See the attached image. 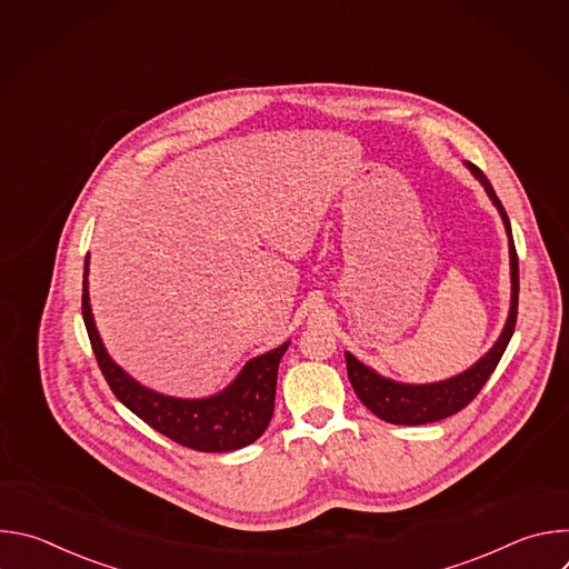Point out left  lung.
<instances>
[{
	"label": "left lung",
	"mask_w": 569,
	"mask_h": 569,
	"mask_svg": "<svg viewBox=\"0 0 569 569\" xmlns=\"http://www.w3.org/2000/svg\"><path fill=\"white\" fill-rule=\"evenodd\" d=\"M466 167L470 169V173L481 182L483 191L489 193V198L493 200V204L498 207L502 220H505V229L509 236V257H511V308H509V317L505 329L498 338V342L493 345V349L481 356L470 369H466L463 373L441 380V382H430V385H405V382H396L389 380L380 373H376L373 369H369L367 365H362L356 356L345 353L347 356V371H349V380L358 393V398L362 400V405L382 421L393 423V426H423V423H435L441 419H448L452 415H457L459 410H463L466 405L479 393V389L483 387V382L491 378V373L496 371L500 358L505 356L509 340L516 331V319H518V290H520V279H518V254H516V246H513V233H511V222L509 216L502 207V202L498 200L489 178H486L475 164L466 161Z\"/></svg>",
	"instance_id": "8db88e82"
}]
</instances>
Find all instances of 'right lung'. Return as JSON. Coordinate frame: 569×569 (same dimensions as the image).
<instances>
[{
	"instance_id": "add662e5",
	"label": "right lung",
	"mask_w": 569,
	"mask_h": 569,
	"mask_svg": "<svg viewBox=\"0 0 569 569\" xmlns=\"http://www.w3.org/2000/svg\"><path fill=\"white\" fill-rule=\"evenodd\" d=\"M90 257L83 272V319L97 362L114 396L152 430L200 452H229L254 443L274 412L277 371L290 342L250 360L229 387L209 398H176L152 391L128 376L106 351L97 331L88 290Z\"/></svg>"
}]
</instances>
